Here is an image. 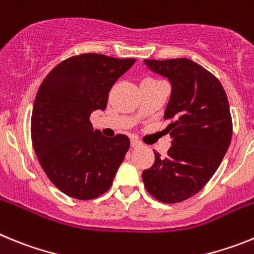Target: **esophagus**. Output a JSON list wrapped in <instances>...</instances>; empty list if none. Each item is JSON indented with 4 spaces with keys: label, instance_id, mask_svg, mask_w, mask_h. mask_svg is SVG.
Segmentation results:
<instances>
[{
    "label": "esophagus",
    "instance_id": "1",
    "mask_svg": "<svg viewBox=\"0 0 254 254\" xmlns=\"http://www.w3.org/2000/svg\"><path fill=\"white\" fill-rule=\"evenodd\" d=\"M140 146H141L140 141L136 140V138H132V140H131V147L136 149V147H140Z\"/></svg>",
    "mask_w": 254,
    "mask_h": 254
}]
</instances>
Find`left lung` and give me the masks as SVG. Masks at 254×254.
I'll return each mask as SVG.
<instances>
[{
  "label": "left lung",
  "instance_id": "1",
  "mask_svg": "<svg viewBox=\"0 0 254 254\" xmlns=\"http://www.w3.org/2000/svg\"><path fill=\"white\" fill-rule=\"evenodd\" d=\"M143 64L172 85L164 113L172 120L167 127L172 146L167 158L154 151L155 163L142 172L143 185L160 202H182L205 187L228 151L233 134L228 98L219 80L188 58Z\"/></svg>",
  "mask_w": 254,
  "mask_h": 254
}]
</instances>
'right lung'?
<instances>
[{
  "mask_svg": "<svg viewBox=\"0 0 254 254\" xmlns=\"http://www.w3.org/2000/svg\"><path fill=\"white\" fill-rule=\"evenodd\" d=\"M134 61L98 53L73 56L57 64L39 86L31 141L49 181L67 196L93 199L113 183L129 140L94 131L90 114L107 108L109 90Z\"/></svg>",
  "mask_w": 254,
  "mask_h": 254,
  "instance_id": "obj_1",
  "label": "right lung"
}]
</instances>
